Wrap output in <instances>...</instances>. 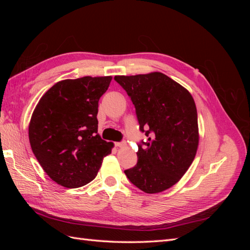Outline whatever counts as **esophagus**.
<instances>
[{"instance_id": "34e87169", "label": "esophagus", "mask_w": 250, "mask_h": 250, "mask_svg": "<svg viewBox=\"0 0 250 250\" xmlns=\"http://www.w3.org/2000/svg\"><path fill=\"white\" fill-rule=\"evenodd\" d=\"M115 145H116V147H118V148H123V147L126 146V143H125V142H122V143H115Z\"/></svg>"}]
</instances>
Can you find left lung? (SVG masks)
Segmentation results:
<instances>
[{"instance_id":"left-lung-1","label":"left lung","mask_w":250,"mask_h":250,"mask_svg":"<svg viewBox=\"0 0 250 250\" xmlns=\"http://www.w3.org/2000/svg\"><path fill=\"white\" fill-rule=\"evenodd\" d=\"M131 98L141 131L138 164L125 171L143 192L161 193L181 179L199 145L197 109L191 93L161 72L115 76Z\"/></svg>"}]
</instances>
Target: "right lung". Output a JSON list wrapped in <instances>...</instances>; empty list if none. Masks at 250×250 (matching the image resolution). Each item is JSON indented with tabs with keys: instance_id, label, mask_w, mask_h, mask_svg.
<instances>
[{
	"instance_id": "right-lung-1",
	"label": "right lung",
	"mask_w": 250,
	"mask_h": 250,
	"mask_svg": "<svg viewBox=\"0 0 250 250\" xmlns=\"http://www.w3.org/2000/svg\"><path fill=\"white\" fill-rule=\"evenodd\" d=\"M111 76L65 79L48 89L29 123V141L37 161L56 184L79 188L92 181L113 143L98 133V102Z\"/></svg>"
}]
</instances>
